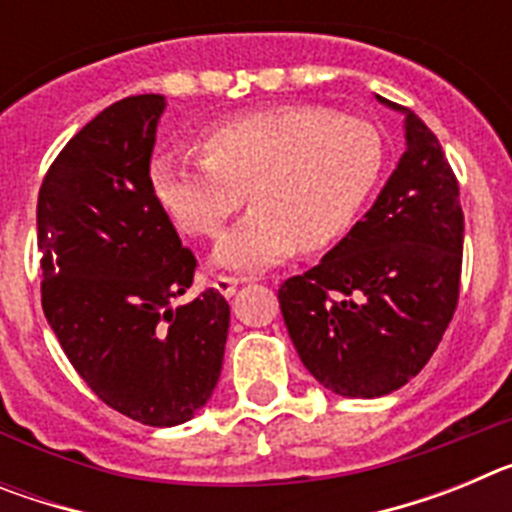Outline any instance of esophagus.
Segmentation results:
<instances>
[{"mask_svg":"<svg viewBox=\"0 0 512 512\" xmlns=\"http://www.w3.org/2000/svg\"><path fill=\"white\" fill-rule=\"evenodd\" d=\"M238 284H241V282H238V279H233V277H217L215 282H212V287H215L223 297H233L235 289H238Z\"/></svg>","mask_w":512,"mask_h":512,"instance_id":"esophagus-1","label":"esophagus"}]
</instances>
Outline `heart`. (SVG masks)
<instances>
[{"instance_id":"1","label":"heart","mask_w":512,"mask_h":512,"mask_svg":"<svg viewBox=\"0 0 512 512\" xmlns=\"http://www.w3.org/2000/svg\"><path fill=\"white\" fill-rule=\"evenodd\" d=\"M202 161L158 153L148 192L179 233L215 238L256 202L212 253L220 269L256 274L297 248L323 251L348 233L384 166L382 135L356 117L284 104L217 122L197 138Z\"/></svg>"}]
</instances>
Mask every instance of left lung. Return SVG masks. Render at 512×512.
<instances>
[{
  "instance_id": "obj_1",
  "label": "left lung",
  "mask_w": 512,
  "mask_h": 512,
  "mask_svg": "<svg viewBox=\"0 0 512 512\" xmlns=\"http://www.w3.org/2000/svg\"><path fill=\"white\" fill-rule=\"evenodd\" d=\"M405 153L364 220L279 287L289 338L325 390L390 395L428 364L459 300L464 212L441 143L415 112Z\"/></svg>"
}]
</instances>
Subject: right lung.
I'll list each match as a JSON object with an SVG mask.
<instances>
[{
	"mask_svg": "<svg viewBox=\"0 0 512 512\" xmlns=\"http://www.w3.org/2000/svg\"><path fill=\"white\" fill-rule=\"evenodd\" d=\"M161 94L125 97L66 143L38 194L43 312L79 377L143 425L187 423L223 369L230 307H171L197 259L148 192Z\"/></svg>",
	"mask_w": 512,
	"mask_h": 512,
	"instance_id": "right-lung-1",
	"label": "right lung"
}]
</instances>
